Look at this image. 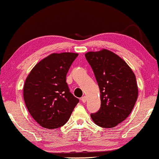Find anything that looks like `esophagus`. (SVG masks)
Here are the masks:
<instances>
[{"label":"esophagus","mask_w":159,"mask_h":159,"mask_svg":"<svg viewBox=\"0 0 159 159\" xmlns=\"http://www.w3.org/2000/svg\"><path fill=\"white\" fill-rule=\"evenodd\" d=\"M81 101L83 103H85L86 101H87V97H86V96H82L81 98Z\"/></svg>","instance_id":"34e87169"}]
</instances>
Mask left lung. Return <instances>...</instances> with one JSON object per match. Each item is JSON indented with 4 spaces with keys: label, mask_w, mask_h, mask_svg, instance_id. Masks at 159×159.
Instances as JSON below:
<instances>
[{
    "label": "left lung",
    "mask_w": 159,
    "mask_h": 159,
    "mask_svg": "<svg viewBox=\"0 0 159 159\" xmlns=\"http://www.w3.org/2000/svg\"><path fill=\"white\" fill-rule=\"evenodd\" d=\"M85 57L100 89L101 107L90 115L98 126L113 128L126 119L138 96L136 77L123 60L108 49L88 52Z\"/></svg>",
    "instance_id": "left-lung-1"
}]
</instances>
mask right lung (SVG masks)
<instances>
[{
  "instance_id": "1",
  "label": "right lung",
  "mask_w": 159,
  "mask_h": 159,
  "mask_svg": "<svg viewBox=\"0 0 159 159\" xmlns=\"http://www.w3.org/2000/svg\"><path fill=\"white\" fill-rule=\"evenodd\" d=\"M77 53H52L39 62L26 78L23 97L33 118L54 129L69 120L79 99L70 92L66 75Z\"/></svg>"
}]
</instances>
